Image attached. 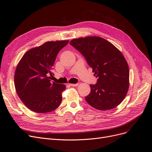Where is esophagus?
<instances>
[{
	"mask_svg": "<svg viewBox=\"0 0 152 152\" xmlns=\"http://www.w3.org/2000/svg\"><path fill=\"white\" fill-rule=\"evenodd\" d=\"M78 85H79L78 83H70V86H71L72 87H77Z\"/></svg>",
	"mask_w": 152,
	"mask_h": 152,
	"instance_id": "34e87169",
	"label": "esophagus"
}]
</instances>
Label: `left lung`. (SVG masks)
<instances>
[{
  "label": "left lung",
  "mask_w": 152,
  "mask_h": 152,
  "mask_svg": "<svg viewBox=\"0 0 152 152\" xmlns=\"http://www.w3.org/2000/svg\"><path fill=\"white\" fill-rule=\"evenodd\" d=\"M70 44L84 56L98 78L96 85H90L86 101L101 111L117 107L126 97L129 83L128 65L121 52L99 36L73 39Z\"/></svg>",
  "instance_id": "obj_1"
}]
</instances>
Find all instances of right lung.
I'll return each mask as SVG.
<instances>
[{
	"label": "right lung",
	"mask_w": 152,
	"mask_h": 152,
	"mask_svg": "<svg viewBox=\"0 0 152 152\" xmlns=\"http://www.w3.org/2000/svg\"><path fill=\"white\" fill-rule=\"evenodd\" d=\"M69 40L47 41L23 56L15 69L14 85L24 105L33 112L46 113L59 107L65 85L51 80L58 52Z\"/></svg>",
	"instance_id": "add662e5"
}]
</instances>
